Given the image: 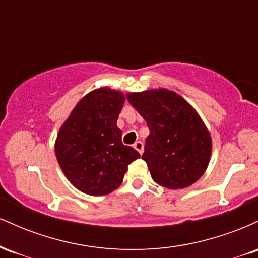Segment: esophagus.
<instances>
[{"mask_svg":"<svg viewBox=\"0 0 258 258\" xmlns=\"http://www.w3.org/2000/svg\"><path fill=\"white\" fill-rule=\"evenodd\" d=\"M133 148H135V149L137 150V152H138L139 154H141V155H142V154H143V150H144V144L142 143L141 141L136 142V143L133 144Z\"/></svg>","mask_w":258,"mask_h":258,"instance_id":"1","label":"esophagus"}]
</instances>
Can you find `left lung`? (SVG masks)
I'll use <instances>...</instances> for the list:
<instances>
[{
  "label": "left lung",
  "mask_w": 258,
  "mask_h": 258,
  "mask_svg": "<svg viewBox=\"0 0 258 258\" xmlns=\"http://www.w3.org/2000/svg\"><path fill=\"white\" fill-rule=\"evenodd\" d=\"M127 99L149 127L142 159L154 182L168 189L197 182L210 162L212 142L193 106L165 88L128 93Z\"/></svg>",
  "instance_id": "left-lung-1"
}]
</instances>
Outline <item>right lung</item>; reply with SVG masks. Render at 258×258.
Wrapping results in <instances>:
<instances>
[{"mask_svg": "<svg viewBox=\"0 0 258 258\" xmlns=\"http://www.w3.org/2000/svg\"><path fill=\"white\" fill-rule=\"evenodd\" d=\"M125 103L119 91L102 87L76 104L59 130L55 156L74 186L88 195H105L122 183L127 166L141 158L123 146L116 121Z\"/></svg>", "mask_w": 258, "mask_h": 258, "instance_id": "right-lung-1", "label": "right lung"}]
</instances>
